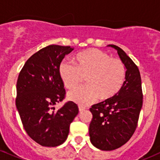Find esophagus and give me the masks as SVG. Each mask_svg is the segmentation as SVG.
Here are the masks:
<instances>
[{"mask_svg": "<svg viewBox=\"0 0 160 160\" xmlns=\"http://www.w3.org/2000/svg\"><path fill=\"white\" fill-rule=\"evenodd\" d=\"M85 107H82V106H79V110H80V112L81 111H83V110H85Z\"/></svg>", "mask_w": 160, "mask_h": 160, "instance_id": "34e87169", "label": "esophagus"}]
</instances>
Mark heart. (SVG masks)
<instances>
[{
    "instance_id": "1",
    "label": "heart",
    "mask_w": 160,
    "mask_h": 160,
    "mask_svg": "<svg viewBox=\"0 0 160 160\" xmlns=\"http://www.w3.org/2000/svg\"><path fill=\"white\" fill-rule=\"evenodd\" d=\"M75 63L64 61L59 66V74L65 87L76 88L87 76L85 86L68 93V98L82 106L92 104L99 97L107 99L121 89L125 79V68L120 59L111 58L106 52L89 49L75 57Z\"/></svg>"
}]
</instances>
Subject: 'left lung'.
<instances>
[{"instance_id": "left-lung-1", "label": "left lung", "mask_w": 160, "mask_h": 160, "mask_svg": "<svg viewBox=\"0 0 160 160\" xmlns=\"http://www.w3.org/2000/svg\"><path fill=\"white\" fill-rule=\"evenodd\" d=\"M115 49L125 65V80L117 94L90 108L92 119L89 125L92 144L97 148L111 151L129 141L137 128L143 105L141 78L138 68L123 50Z\"/></svg>"}]
</instances>
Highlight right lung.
Listing matches in <instances>:
<instances>
[{
    "label": "right lung",
    "mask_w": 160,
    "mask_h": 160,
    "mask_svg": "<svg viewBox=\"0 0 160 160\" xmlns=\"http://www.w3.org/2000/svg\"><path fill=\"white\" fill-rule=\"evenodd\" d=\"M71 46L50 45L33 54L19 74L16 106L27 133L45 147L63 144L69 126L78 114V107L72 101L55 111L53 106L65 95L59 66Z\"/></svg>",
    "instance_id": "add662e5"
}]
</instances>
